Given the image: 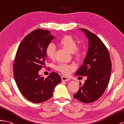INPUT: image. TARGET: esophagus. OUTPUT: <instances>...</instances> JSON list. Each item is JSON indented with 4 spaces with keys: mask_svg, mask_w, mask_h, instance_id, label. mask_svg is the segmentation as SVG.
I'll return each mask as SVG.
<instances>
[{
    "mask_svg": "<svg viewBox=\"0 0 124 124\" xmlns=\"http://www.w3.org/2000/svg\"><path fill=\"white\" fill-rule=\"evenodd\" d=\"M70 79L69 78L66 77L65 76H62V81H67L70 80Z\"/></svg>",
    "mask_w": 124,
    "mask_h": 124,
    "instance_id": "34e87169",
    "label": "esophagus"
}]
</instances>
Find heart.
Returning a JSON list of instances; mask_svg holds the SVG:
<instances>
[{
	"mask_svg": "<svg viewBox=\"0 0 124 124\" xmlns=\"http://www.w3.org/2000/svg\"><path fill=\"white\" fill-rule=\"evenodd\" d=\"M59 44L63 48L67 50L76 59H79L82 56V50L81 48L77 47L78 44L76 40L70 35H65L59 40ZM56 48L55 45L52 44H48L45 49V53L47 57L50 59L55 58ZM56 69L61 72L63 75H68L75 69V67L67 63H61L56 66Z\"/></svg>",
	"mask_w": 124,
	"mask_h": 124,
	"instance_id": "b5f03b06",
	"label": "heart"
}]
</instances>
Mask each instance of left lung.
Wrapping results in <instances>:
<instances>
[{"label":"left lung","instance_id":"1","mask_svg":"<svg viewBox=\"0 0 124 124\" xmlns=\"http://www.w3.org/2000/svg\"><path fill=\"white\" fill-rule=\"evenodd\" d=\"M89 40V48L83 65L75 73L76 76H86L74 98L85 103L96 101L103 94L111 76L112 62L105 45L98 36L85 29H80Z\"/></svg>","mask_w":124,"mask_h":124}]
</instances>
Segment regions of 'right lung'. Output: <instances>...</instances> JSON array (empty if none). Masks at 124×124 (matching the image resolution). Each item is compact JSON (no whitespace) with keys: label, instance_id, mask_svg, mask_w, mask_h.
I'll return each instance as SVG.
<instances>
[{"label":"right lung","instance_id":"right-lung-1","mask_svg":"<svg viewBox=\"0 0 124 124\" xmlns=\"http://www.w3.org/2000/svg\"><path fill=\"white\" fill-rule=\"evenodd\" d=\"M54 38L48 30H35L22 40L16 52L13 67L15 81L23 96L33 103L51 98L55 86L61 82L56 72L46 78L39 75L47 61L46 46Z\"/></svg>","mask_w":124,"mask_h":124}]
</instances>
